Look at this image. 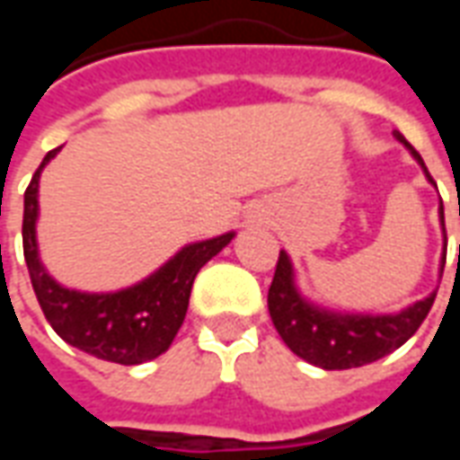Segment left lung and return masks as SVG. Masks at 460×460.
<instances>
[{"label": "left lung", "mask_w": 460, "mask_h": 460, "mask_svg": "<svg viewBox=\"0 0 460 460\" xmlns=\"http://www.w3.org/2000/svg\"><path fill=\"white\" fill-rule=\"evenodd\" d=\"M394 135L396 140L411 152V157L421 164L429 181L436 184L426 170L421 155L404 140L402 132H394ZM438 214H441V226H444V204H441ZM444 263L446 253L441 261V273H444ZM434 298L436 293H431L429 298L416 300L414 305L399 310V313H389V315L332 313V310L313 305L310 300L300 296L296 288L293 263H290L288 253L280 251L273 283L269 288V313L283 342L305 362L323 367V369H352V367L369 365L379 357L394 352L396 347L404 345L424 323L429 310L434 305Z\"/></svg>", "instance_id": "left-lung-1"}]
</instances>
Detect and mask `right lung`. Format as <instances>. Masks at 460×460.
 Wrapping results in <instances>:
<instances>
[{"label":"right lung","instance_id":"right-lung-1","mask_svg":"<svg viewBox=\"0 0 460 460\" xmlns=\"http://www.w3.org/2000/svg\"><path fill=\"white\" fill-rule=\"evenodd\" d=\"M58 150L61 147L46 155L24 191L22 239H24L26 269L31 276L36 300L44 310L46 320L56 330V335L68 345L105 362L142 365L167 352V347L172 345V340L184 323L191 283L197 273L234 239V231L184 246L162 269L130 288L115 290V293H81V290L64 288L46 273L36 246L39 177Z\"/></svg>","mask_w":460,"mask_h":460}]
</instances>
